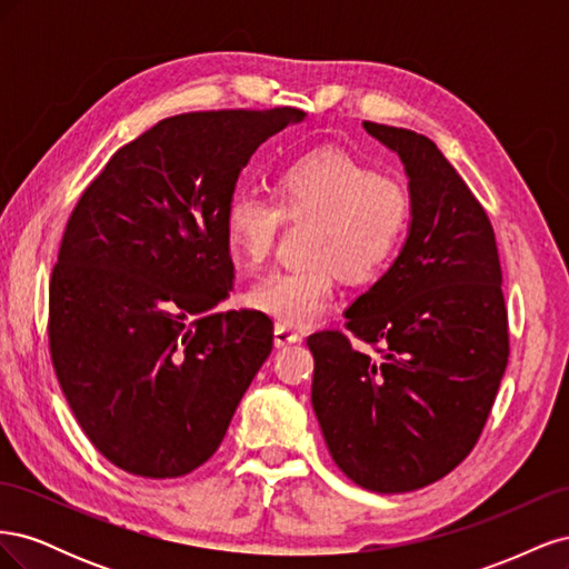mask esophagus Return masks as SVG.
<instances>
[{
    "label": "esophagus",
    "instance_id": "obj_1",
    "mask_svg": "<svg viewBox=\"0 0 569 569\" xmlns=\"http://www.w3.org/2000/svg\"><path fill=\"white\" fill-rule=\"evenodd\" d=\"M303 335L297 330V327L278 322L274 325V347H289V343L301 341Z\"/></svg>",
    "mask_w": 569,
    "mask_h": 569
}]
</instances>
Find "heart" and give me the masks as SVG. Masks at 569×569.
Instances as JSON below:
<instances>
[{
    "label": "heart",
    "mask_w": 569,
    "mask_h": 569,
    "mask_svg": "<svg viewBox=\"0 0 569 569\" xmlns=\"http://www.w3.org/2000/svg\"><path fill=\"white\" fill-rule=\"evenodd\" d=\"M274 193L239 187L222 222L230 247L258 266L270 256L284 216L311 220L303 244L311 261L274 270L249 289V303L284 325L320 318L339 274L351 284L380 280L399 258L412 222V197L401 180L377 176L332 147L289 159L274 178Z\"/></svg>",
    "instance_id": "obj_1"
}]
</instances>
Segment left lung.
Returning a JSON list of instances; mask_svg holds the SVG:
<instances>
[{
    "instance_id": "left-lung-1",
    "label": "left lung",
    "mask_w": 569,
    "mask_h": 569,
    "mask_svg": "<svg viewBox=\"0 0 569 569\" xmlns=\"http://www.w3.org/2000/svg\"><path fill=\"white\" fill-rule=\"evenodd\" d=\"M399 153L412 222L393 266L308 337L311 403L339 470L377 493L422 489L468 458L508 366L501 261L487 211L425 134L366 120Z\"/></svg>"
}]
</instances>
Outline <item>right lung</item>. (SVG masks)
Here are the masks:
<instances>
[{
	"label": "right lung",
	"instance_id": "right-lung-1",
	"mask_svg": "<svg viewBox=\"0 0 569 569\" xmlns=\"http://www.w3.org/2000/svg\"><path fill=\"white\" fill-rule=\"evenodd\" d=\"M303 116L163 118L78 199L51 270L49 353L82 432L116 468L197 470L270 356L266 313L213 311L234 280L222 218L251 153Z\"/></svg>",
	"mask_w": 569,
	"mask_h": 569
}]
</instances>
